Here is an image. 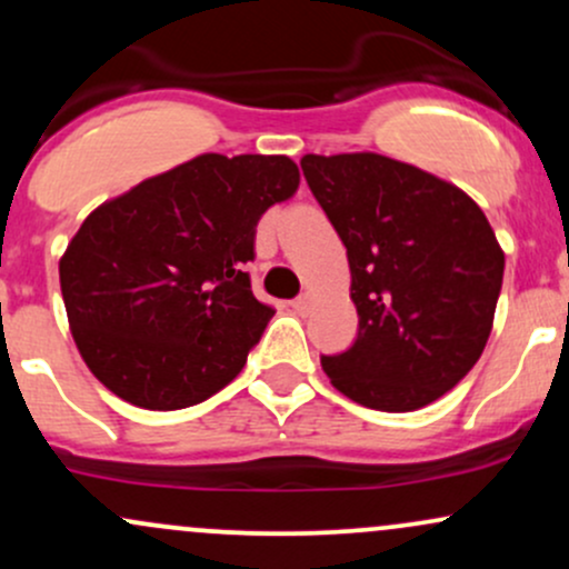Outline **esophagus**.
Segmentation results:
<instances>
[{
  "mask_svg": "<svg viewBox=\"0 0 569 569\" xmlns=\"http://www.w3.org/2000/svg\"><path fill=\"white\" fill-rule=\"evenodd\" d=\"M291 307L297 312H307L312 307V293H305V297H299V299H293L291 302Z\"/></svg>",
  "mask_w": 569,
  "mask_h": 569,
  "instance_id": "esophagus-1",
  "label": "esophagus"
}]
</instances>
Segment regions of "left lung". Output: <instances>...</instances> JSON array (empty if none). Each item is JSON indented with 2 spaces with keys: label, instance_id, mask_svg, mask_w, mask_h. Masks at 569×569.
Segmentation results:
<instances>
[{
  "label": "left lung",
  "instance_id": "8db88e82",
  "mask_svg": "<svg viewBox=\"0 0 569 569\" xmlns=\"http://www.w3.org/2000/svg\"><path fill=\"white\" fill-rule=\"evenodd\" d=\"M302 171L350 264L358 339L321 367L342 396L415 411L452 390L492 331L506 253L476 202L377 152L305 154Z\"/></svg>",
  "mask_w": 569,
  "mask_h": 569
}]
</instances>
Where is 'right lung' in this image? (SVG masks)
Here are the masks:
<instances>
[{
  "mask_svg": "<svg viewBox=\"0 0 569 569\" xmlns=\"http://www.w3.org/2000/svg\"><path fill=\"white\" fill-rule=\"evenodd\" d=\"M297 189L286 154L206 152L101 202L58 262L71 337L96 380L154 411L230 385L272 318L243 272L257 224Z\"/></svg>",
  "mask_w": 569,
  "mask_h": 569,
  "instance_id": "obj_1",
  "label": "right lung"
}]
</instances>
